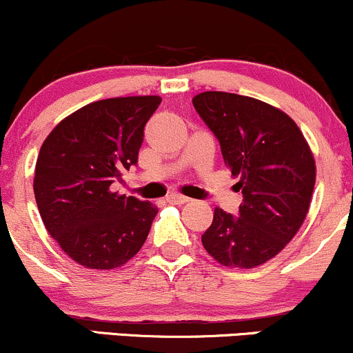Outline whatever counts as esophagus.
Instances as JSON below:
<instances>
[{
  "label": "esophagus",
  "mask_w": 353,
  "mask_h": 353,
  "mask_svg": "<svg viewBox=\"0 0 353 353\" xmlns=\"http://www.w3.org/2000/svg\"><path fill=\"white\" fill-rule=\"evenodd\" d=\"M167 201L173 203V205H183V203H188L192 200H190L188 196H183V194H180V193H170L167 196Z\"/></svg>",
  "instance_id": "esophagus-1"
}]
</instances>
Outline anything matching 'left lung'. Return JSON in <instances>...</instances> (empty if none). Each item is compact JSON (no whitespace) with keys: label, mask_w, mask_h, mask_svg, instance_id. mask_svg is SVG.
<instances>
[{"label":"left lung","mask_w":353,"mask_h":353,"mask_svg":"<svg viewBox=\"0 0 353 353\" xmlns=\"http://www.w3.org/2000/svg\"><path fill=\"white\" fill-rule=\"evenodd\" d=\"M193 105L221 147L241 190L239 214L219 206L201 243L226 268L252 269L288 246L304 223L316 185V160L297 123L258 99L196 94Z\"/></svg>","instance_id":"obj_1"}]
</instances>
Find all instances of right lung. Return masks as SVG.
Masks as SVG:
<instances>
[{
	"label": "right lung",
	"mask_w": 353,
	"mask_h": 353,
	"mask_svg": "<svg viewBox=\"0 0 353 353\" xmlns=\"http://www.w3.org/2000/svg\"><path fill=\"white\" fill-rule=\"evenodd\" d=\"M159 95L103 99L62 119L41 145L34 196L46 230L61 250L87 269H114L147 239L159 208L110 192L137 163L143 127Z\"/></svg>",
	"instance_id": "1"
}]
</instances>
